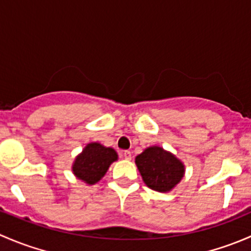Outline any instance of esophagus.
Listing matches in <instances>:
<instances>
[{
    "instance_id": "esophagus-1",
    "label": "esophagus",
    "mask_w": 251,
    "mask_h": 251,
    "mask_svg": "<svg viewBox=\"0 0 251 251\" xmlns=\"http://www.w3.org/2000/svg\"><path fill=\"white\" fill-rule=\"evenodd\" d=\"M121 155H123L124 159H126V160H131V151H124L123 153H121Z\"/></svg>"
}]
</instances>
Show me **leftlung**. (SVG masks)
Here are the masks:
<instances>
[{
	"label": "left lung",
	"instance_id": "8db88e82",
	"mask_svg": "<svg viewBox=\"0 0 251 251\" xmlns=\"http://www.w3.org/2000/svg\"><path fill=\"white\" fill-rule=\"evenodd\" d=\"M135 163L144 183L156 192H170L184 175L183 163L158 146L144 149Z\"/></svg>",
	"mask_w": 251,
	"mask_h": 251
}]
</instances>
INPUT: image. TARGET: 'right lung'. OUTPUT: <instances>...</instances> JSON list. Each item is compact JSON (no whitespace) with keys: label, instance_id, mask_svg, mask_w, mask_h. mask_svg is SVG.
Masks as SVG:
<instances>
[{"label":"right lung","instance_id":"add662e5","mask_svg":"<svg viewBox=\"0 0 251 251\" xmlns=\"http://www.w3.org/2000/svg\"><path fill=\"white\" fill-rule=\"evenodd\" d=\"M118 160V153L97 142L88 143L73 164V173L87 184H95L104 176L110 164Z\"/></svg>","mask_w":251,"mask_h":251}]
</instances>
